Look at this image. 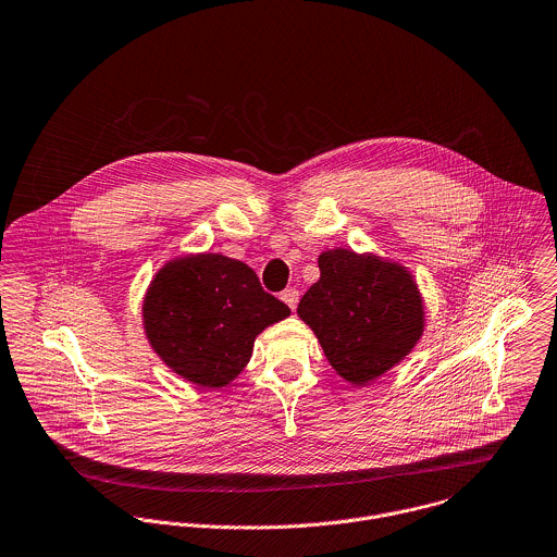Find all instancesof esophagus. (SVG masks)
<instances>
[{
  "label": "esophagus",
  "instance_id": "esophagus-1",
  "mask_svg": "<svg viewBox=\"0 0 557 557\" xmlns=\"http://www.w3.org/2000/svg\"><path fill=\"white\" fill-rule=\"evenodd\" d=\"M281 298H283V302L294 311L296 307H298V300H300V294H298V289H294V287H289V289H285L283 294H281Z\"/></svg>",
  "mask_w": 557,
  "mask_h": 557
}]
</instances>
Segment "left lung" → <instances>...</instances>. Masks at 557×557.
<instances>
[{"instance_id":"obj_1","label":"left lung","mask_w":557,"mask_h":557,"mask_svg":"<svg viewBox=\"0 0 557 557\" xmlns=\"http://www.w3.org/2000/svg\"><path fill=\"white\" fill-rule=\"evenodd\" d=\"M320 281L298 305L329 363L352 384H366L401 361L423 331V307L414 281L401 265L326 250L318 259Z\"/></svg>"}]
</instances>
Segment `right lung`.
<instances>
[{
    "label": "right lung",
    "instance_id": "right-lung-1",
    "mask_svg": "<svg viewBox=\"0 0 557 557\" xmlns=\"http://www.w3.org/2000/svg\"><path fill=\"white\" fill-rule=\"evenodd\" d=\"M145 329L162 361L207 388L228 384L250 361L255 337L289 315L252 268L224 255L166 263L145 300Z\"/></svg>",
    "mask_w": 557,
    "mask_h": 557
}]
</instances>
